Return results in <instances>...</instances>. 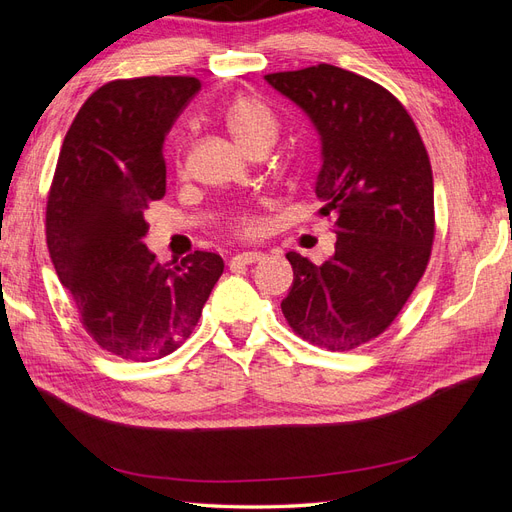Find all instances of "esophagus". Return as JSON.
<instances>
[{"label":"esophagus","instance_id":"1","mask_svg":"<svg viewBox=\"0 0 512 512\" xmlns=\"http://www.w3.org/2000/svg\"><path fill=\"white\" fill-rule=\"evenodd\" d=\"M265 258H267V256L262 254V252H243V254L232 256V260H230V267L252 265V262H260V260H265Z\"/></svg>","mask_w":512,"mask_h":512}]
</instances>
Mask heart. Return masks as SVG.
Listing matches in <instances>:
<instances>
[{"instance_id": "heart-1", "label": "heart", "mask_w": 512, "mask_h": 512, "mask_svg": "<svg viewBox=\"0 0 512 512\" xmlns=\"http://www.w3.org/2000/svg\"><path fill=\"white\" fill-rule=\"evenodd\" d=\"M224 121L228 130L250 153L258 149L267 151L275 143L277 134H280V123H277L271 108L254 96L243 94L232 98L224 108ZM230 228L237 237H254L260 230V222L250 213H239L232 218Z\"/></svg>"}]
</instances>
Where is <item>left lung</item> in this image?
Returning a JSON list of instances; mask_svg holds the SVG:
<instances>
[{
    "mask_svg": "<svg viewBox=\"0 0 512 512\" xmlns=\"http://www.w3.org/2000/svg\"><path fill=\"white\" fill-rule=\"evenodd\" d=\"M265 79L312 117L322 136L316 196L335 226L320 267L297 252L282 312L305 342L359 348L391 327L429 265L436 211L421 134L389 89L318 64Z\"/></svg>",
    "mask_w": 512,
    "mask_h": 512,
    "instance_id": "8db88e82",
    "label": "left lung"
}]
</instances>
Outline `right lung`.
<instances>
[{"label":"right lung","mask_w":512,"mask_h":512,"mask_svg":"<svg viewBox=\"0 0 512 512\" xmlns=\"http://www.w3.org/2000/svg\"><path fill=\"white\" fill-rule=\"evenodd\" d=\"M200 89L196 76L117 79L91 94L59 151L46 198V245L94 342L128 361L175 352L198 324L224 260H156L145 213L166 194L164 136Z\"/></svg>","instance_id":"right-lung-1"}]
</instances>
